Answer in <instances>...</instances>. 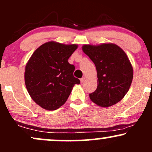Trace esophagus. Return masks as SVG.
Listing matches in <instances>:
<instances>
[{
  "label": "esophagus",
  "instance_id": "34e87169",
  "mask_svg": "<svg viewBox=\"0 0 152 152\" xmlns=\"http://www.w3.org/2000/svg\"><path fill=\"white\" fill-rule=\"evenodd\" d=\"M80 81H81V83H83L84 81H85V78L82 77V78H81V79H80Z\"/></svg>",
  "mask_w": 152,
  "mask_h": 152
}]
</instances>
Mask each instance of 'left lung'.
Returning a JSON list of instances; mask_svg holds the SVG:
<instances>
[{"instance_id":"8db88e82","label":"left lung","mask_w":152,"mask_h":152,"mask_svg":"<svg viewBox=\"0 0 152 152\" xmlns=\"http://www.w3.org/2000/svg\"><path fill=\"white\" fill-rule=\"evenodd\" d=\"M82 50L95 63L98 79L96 90L89 94L90 100L101 107L120 101L128 92L133 78L132 66L125 52L111 43L85 44Z\"/></svg>"}]
</instances>
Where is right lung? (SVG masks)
I'll list each match as a JSON object with an SVG mask.
<instances>
[{"label": "right lung", "instance_id": "right-lung-1", "mask_svg": "<svg viewBox=\"0 0 152 152\" xmlns=\"http://www.w3.org/2000/svg\"><path fill=\"white\" fill-rule=\"evenodd\" d=\"M77 44L49 41L33 52L25 66V83L33 101L44 109L54 111L66 102L80 81L73 76L75 67L68 60Z\"/></svg>", "mask_w": 152, "mask_h": 152}]
</instances>
